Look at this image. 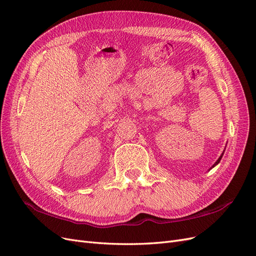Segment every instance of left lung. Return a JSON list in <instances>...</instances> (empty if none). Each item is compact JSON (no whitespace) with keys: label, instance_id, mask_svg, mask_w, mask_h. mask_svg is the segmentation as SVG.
<instances>
[{"label":"left lung","instance_id":"8db88e82","mask_svg":"<svg viewBox=\"0 0 256 256\" xmlns=\"http://www.w3.org/2000/svg\"><path fill=\"white\" fill-rule=\"evenodd\" d=\"M222 156H223V153H222V156H220V158H218V160H216V163H214V166H212V167H214V166H216V165H218V163H220V160H221V158H222ZM212 167H211V168H212ZM211 168H210V170H211Z\"/></svg>","mask_w":256,"mask_h":256}]
</instances>
